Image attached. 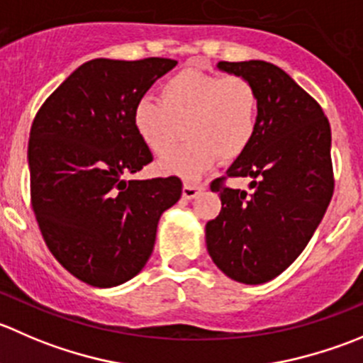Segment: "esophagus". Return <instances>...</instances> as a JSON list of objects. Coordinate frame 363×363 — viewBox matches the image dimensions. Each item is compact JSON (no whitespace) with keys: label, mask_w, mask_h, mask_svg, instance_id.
Masks as SVG:
<instances>
[{"label":"esophagus","mask_w":363,"mask_h":363,"mask_svg":"<svg viewBox=\"0 0 363 363\" xmlns=\"http://www.w3.org/2000/svg\"><path fill=\"white\" fill-rule=\"evenodd\" d=\"M202 189H203V184H193V182H184V186H182V196H184L186 200H191V199H195V196L199 195Z\"/></svg>","instance_id":"obj_1"}]
</instances>
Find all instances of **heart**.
Listing matches in <instances>:
<instances>
[{
  "label": "heart",
  "mask_w": 363,
  "mask_h": 363,
  "mask_svg": "<svg viewBox=\"0 0 363 363\" xmlns=\"http://www.w3.org/2000/svg\"><path fill=\"white\" fill-rule=\"evenodd\" d=\"M259 121V94L242 76H220L184 69L161 84V99L145 97L135 106L133 122L142 142L164 157V174L195 179L218 157L232 161L252 143Z\"/></svg>",
  "instance_id": "heart-1"
}]
</instances>
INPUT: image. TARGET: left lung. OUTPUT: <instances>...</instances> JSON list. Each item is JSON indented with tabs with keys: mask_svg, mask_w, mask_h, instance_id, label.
<instances>
[{
	"mask_svg": "<svg viewBox=\"0 0 363 363\" xmlns=\"http://www.w3.org/2000/svg\"><path fill=\"white\" fill-rule=\"evenodd\" d=\"M218 69L252 81L259 121L248 149L227 177H250V189L211 184L221 211L206 225L213 262L235 282L257 286L298 259L333 195L332 131L321 106L287 72L262 60L220 62Z\"/></svg>",
	"mask_w": 363,
	"mask_h": 363,
	"instance_id": "1",
	"label": "left lung"
}]
</instances>
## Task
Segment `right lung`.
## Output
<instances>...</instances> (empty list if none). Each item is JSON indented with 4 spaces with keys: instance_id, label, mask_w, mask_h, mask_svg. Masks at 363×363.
<instances>
[{
    "instance_id": "obj_1",
    "label": "right lung",
    "mask_w": 363,
    "mask_h": 363,
    "mask_svg": "<svg viewBox=\"0 0 363 363\" xmlns=\"http://www.w3.org/2000/svg\"><path fill=\"white\" fill-rule=\"evenodd\" d=\"M177 65L170 58H96L77 67L38 110L30 131L31 206L55 259L88 286L136 277L161 214L182 193L179 177L128 181L152 161L133 113Z\"/></svg>"
}]
</instances>
